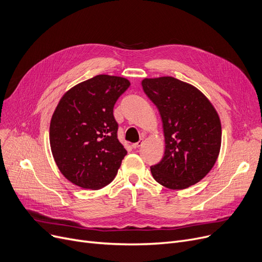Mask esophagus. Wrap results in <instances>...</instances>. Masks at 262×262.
Here are the masks:
<instances>
[{
	"label": "esophagus",
	"instance_id": "obj_1",
	"mask_svg": "<svg viewBox=\"0 0 262 262\" xmlns=\"http://www.w3.org/2000/svg\"><path fill=\"white\" fill-rule=\"evenodd\" d=\"M143 143H144V141H143V140H140L138 143L132 144V147H133L134 149H138V148H140V147L143 145Z\"/></svg>",
	"mask_w": 262,
	"mask_h": 262
}]
</instances>
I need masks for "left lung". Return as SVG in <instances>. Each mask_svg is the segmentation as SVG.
I'll return each mask as SVG.
<instances>
[{
  "label": "left lung",
  "mask_w": 262,
  "mask_h": 262,
  "mask_svg": "<svg viewBox=\"0 0 262 262\" xmlns=\"http://www.w3.org/2000/svg\"><path fill=\"white\" fill-rule=\"evenodd\" d=\"M142 86L159 111L165 138L164 157L150 167L152 176L167 189L189 188L219 157L222 127L216 111L196 87L172 77L144 79Z\"/></svg>",
  "instance_id": "obj_1"
}]
</instances>
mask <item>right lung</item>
I'll return each mask as SVG.
<instances>
[{
  "label": "right lung",
  "instance_id": "obj_1",
  "mask_svg": "<svg viewBox=\"0 0 262 262\" xmlns=\"http://www.w3.org/2000/svg\"><path fill=\"white\" fill-rule=\"evenodd\" d=\"M130 82L99 74L69 90L50 123V145L60 172L83 189L113 181L127 150L117 139L113 110Z\"/></svg>",
  "mask_w": 262,
  "mask_h": 262
}]
</instances>
